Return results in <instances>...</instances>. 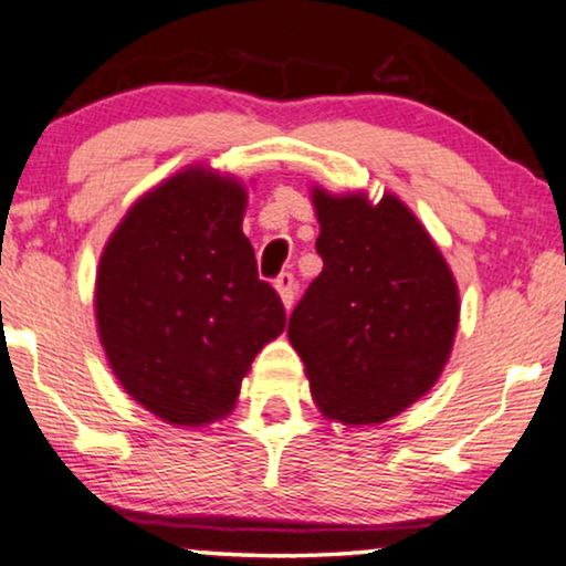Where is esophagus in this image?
I'll list each match as a JSON object with an SVG mask.
<instances>
[{"mask_svg": "<svg viewBox=\"0 0 566 566\" xmlns=\"http://www.w3.org/2000/svg\"><path fill=\"white\" fill-rule=\"evenodd\" d=\"M274 287L279 292V297H282V305L290 311V307L295 305V279H292V274H282L274 282Z\"/></svg>", "mask_w": 566, "mask_h": 566, "instance_id": "34e87169", "label": "esophagus"}]
</instances>
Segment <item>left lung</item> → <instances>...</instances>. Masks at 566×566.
<instances>
[{"mask_svg": "<svg viewBox=\"0 0 566 566\" xmlns=\"http://www.w3.org/2000/svg\"><path fill=\"white\" fill-rule=\"evenodd\" d=\"M324 271L290 316L321 415L378 426L433 389L460 324L457 279L420 219L391 192L311 188Z\"/></svg>", "mask_w": 566, "mask_h": 566, "instance_id": "obj_1", "label": "left lung"}]
</instances>
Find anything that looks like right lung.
Returning a JSON list of instances; mask_svg holds the SVG:
<instances>
[{
    "mask_svg": "<svg viewBox=\"0 0 566 566\" xmlns=\"http://www.w3.org/2000/svg\"><path fill=\"white\" fill-rule=\"evenodd\" d=\"M240 177L190 164L135 200L96 269V332L114 378L169 426L227 418L250 363L284 332L282 300L242 234Z\"/></svg>",
    "mask_w": 566,
    "mask_h": 566,
    "instance_id": "obj_1",
    "label": "right lung"
}]
</instances>
